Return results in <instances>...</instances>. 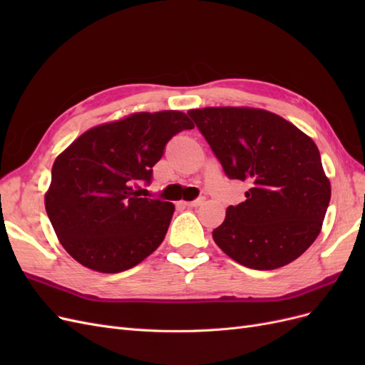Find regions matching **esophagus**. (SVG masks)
Listing matches in <instances>:
<instances>
[{
  "instance_id": "esophagus-1",
  "label": "esophagus",
  "mask_w": 365,
  "mask_h": 365,
  "mask_svg": "<svg viewBox=\"0 0 365 365\" xmlns=\"http://www.w3.org/2000/svg\"><path fill=\"white\" fill-rule=\"evenodd\" d=\"M204 202V197H200V200H195V201H187V202H184V205L185 207H197V205H201Z\"/></svg>"
}]
</instances>
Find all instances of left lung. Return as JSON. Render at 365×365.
I'll list each match as a JSON object with an SVG mask.
<instances>
[{
	"label": "left lung",
	"mask_w": 365,
	"mask_h": 365,
	"mask_svg": "<svg viewBox=\"0 0 365 365\" xmlns=\"http://www.w3.org/2000/svg\"><path fill=\"white\" fill-rule=\"evenodd\" d=\"M189 114L247 200L227 208L213 240L251 269L284 267L314 244L330 201V181L314 140L283 117L248 106H210Z\"/></svg>",
	"instance_id": "1"
}]
</instances>
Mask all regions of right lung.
Here are the masks:
<instances>
[{"mask_svg": "<svg viewBox=\"0 0 365 365\" xmlns=\"http://www.w3.org/2000/svg\"><path fill=\"white\" fill-rule=\"evenodd\" d=\"M192 120L181 111L134 113L88 129L61 152L51 169L46 210L61 245L97 272L135 267L168 233L175 205L140 197L164 146Z\"/></svg>", "mask_w": 365, "mask_h": 365, "instance_id": "1", "label": "right lung"}]
</instances>
